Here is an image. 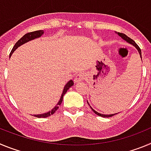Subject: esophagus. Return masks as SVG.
I'll list each match as a JSON object with an SVG mask.
<instances>
[{
	"mask_svg": "<svg viewBox=\"0 0 151 151\" xmlns=\"http://www.w3.org/2000/svg\"><path fill=\"white\" fill-rule=\"evenodd\" d=\"M85 78H86V75L83 73H80L76 76L74 81L76 83H78V82H81L82 81H83Z\"/></svg>",
	"mask_w": 151,
	"mask_h": 151,
	"instance_id": "obj_1",
	"label": "esophagus"
}]
</instances>
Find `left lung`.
Returning a JSON list of instances; mask_svg holds the SVG:
<instances>
[{
    "instance_id": "obj_1",
    "label": "left lung",
    "mask_w": 151,
    "mask_h": 151,
    "mask_svg": "<svg viewBox=\"0 0 151 151\" xmlns=\"http://www.w3.org/2000/svg\"><path fill=\"white\" fill-rule=\"evenodd\" d=\"M118 35L119 36H120L121 38H123L124 40H125V41H127V42H129V43L132 44V45H134V46L136 48H137V50H138V53H139L140 56H141V59H142V57H141V48H140V47H139V46H138V45H137V44H136L135 42H134V41H133L132 39V38H129V37H128V36L126 35L123 34V33H120V32H118ZM90 107H91V106H90ZM91 110H93V112H94V113H95V114H97V116H102V117H111V116H113L115 115V114H117V113H115V114H110V115H104V114H101V113H97V111H95V110H94V109H92V108H91Z\"/></svg>"
}]
</instances>
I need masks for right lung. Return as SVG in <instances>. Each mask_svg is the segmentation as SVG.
Segmentation results:
<instances>
[{
    "label": "right lung",
    "mask_w": 151,
    "mask_h": 151,
    "mask_svg": "<svg viewBox=\"0 0 151 151\" xmlns=\"http://www.w3.org/2000/svg\"><path fill=\"white\" fill-rule=\"evenodd\" d=\"M43 33H44L43 30H38V31H35V32H29V33H27V34L25 35L24 36H22V38L19 40L17 43L15 44V45L13 46V49H12L11 52H10V56L12 55V54H13V52H14V50H15L18 47L21 46L22 45L26 43V42L31 41V40H33V39H35V38H39V37H41V35L43 34ZM73 85H74V82H73V80H70L69 82H67V84H66V85H65V87H64L63 91V94H62V95H61V97H60V99L59 102H58V104H57V106H56L55 107H54V109L51 110V111H49V112H47V113H44V114H39V115H34V116L38 117V118H45V117L50 116V115H53V114H54V113H55L56 111H57V109L59 108L60 105L61 104V103H62V101H63V99L64 94H66L68 89H69V88H71Z\"/></svg>",
    "instance_id": "obj_1"
}]
</instances>
